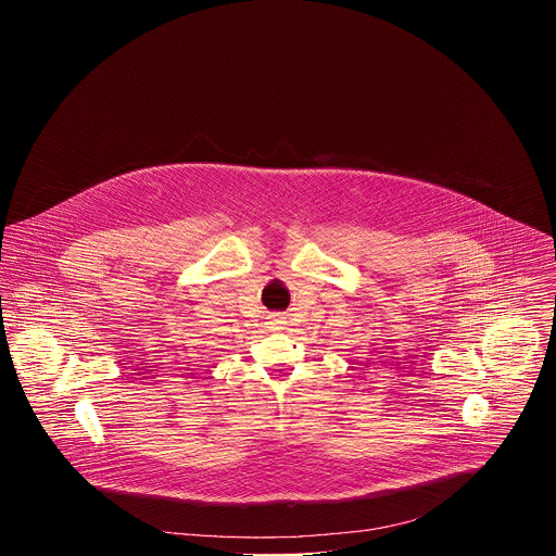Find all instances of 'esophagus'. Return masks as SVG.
I'll use <instances>...</instances> for the list:
<instances>
[{
  "instance_id": "obj_1",
  "label": "esophagus",
  "mask_w": 556,
  "mask_h": 556,
  "mask_svg": "<svg viewBox=\"0 0 556 556\" xmlns=\"http://www.w3.org/2000/svg\"><path fill=\"white\" fill-rule=\"evenodd\" d=\"M269 325H271V329H282V327H285V318H269Z\"/></svg>"
}]
</instances>
